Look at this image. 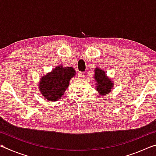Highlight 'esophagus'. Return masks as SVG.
I'll list each match as a JSON object with an SVG mask.
<instances>
[{"label": "esophagus", "instance_id": "obj_1", "mask_svg": "<svg viewBox=\"0 0 156 156\" xmlns=\"http://www.w3.org/2000/svg\"><path fill=\"white\" fill-rule=\"evenodd\" d=\"M78 77L79 78H81V79H83L84 77V73L83 72H80L78 74Z\"/></svg>", "mask_w": 156, "mask_h": 156}]
</instances>
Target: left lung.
Wrapping results in <instances>:
<instances>
[{
  "label": "left lung",
  "instance_id": "1",
  "mask_svg": "<svg viewBox=\"0 0 156 156\" xmlns=\"http://www.w3.org/2000/svg\"><path fill=\"white\" fill-rule=\"evenodd\" d=\"M95 80L96 81V85L97 91L101 95L109 94L113 87V81L108 78L103 70L99 68L95 69Z\"/></svg>",
  "mask_w": 156,
  "mask_h": 156
}]
</instances>
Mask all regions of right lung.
<instances>
[{
    "label": "right lung",
    "instance_id": "1",
    "mask_svg": "<svg viewBox=\"0 0 156 156\" xmlns=\"http://www.w3.org/2000/svg\"><path fill=\"white\" fill-rule=\"evenodd\" d=\"M75 75L76 71L73 67L57 66L51 72L41 78L39 91L44 99L57 101L64 95L70 80Z\"/></svg>",
    "mask_w": 156,
    "mask_h": 156
}]
</instances>
